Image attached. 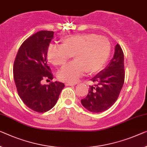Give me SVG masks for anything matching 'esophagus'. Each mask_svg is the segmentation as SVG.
I'll return each instance as SVG.
<instances>
[{"instance_id": "esophagus-1", "label": "esophagus", "mask_w": 147, "mask_h": 147, "mask_svg": "<svg viewBox=\"0 0 147 147\" xmlns=\"http://www.w3.org/2000/svg\"><path fill=\"white\" fill-rule=\"evenodd\" d=\"M77 83H66V86H74V85H76Z\"/></svg>"}]
</instances>
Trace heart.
<instances>
[{"instance_id":"b5f03b06","label":"heart","mask_w":147,"mask_h":147,"mask_svg":"<svg viewBox=\"0 0 147 147\" xmlns=\"http://www.w3.org/2000/svg\"><path fill=\"white\" fill-rule=\"evenodd\" d=\"M111 51L107 38L93 33H81L66 36L61 45H50L47 49V59L53 65H64L74 56L75 61L64 66L58 73L61 81L74 83L87 71L94 74L105 66Z\"/></svg>"}]
</instances>
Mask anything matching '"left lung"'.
Listing matches in <instances>:
<instances>
[{"instance_id":"8db88e82","label":"left lung","mask_w":147,"mask_h":147,"mask_svg":"<svg viewBox=\"0 0 147 147\" xmlns=\"http://www.w3.org/2000/svg\"><path fill=\"white\" fill-rule=\"evenodd\" d=\"M124 80L123 53L120 45L117 44L110 62L91 80L94 84L90 85L89 92L85 98L81 99V104L91 112L99 113L108 110L118 99Z\"/></svg>"}]
</instances>
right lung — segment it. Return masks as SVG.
I'll return each mask as SVG.
<instances>
[{
	"instance_id": "obj_1",
	"label": "right lung",
	"mask_w": 147,
	"mask_h": 147,
	"mask_svg": "<svg viewBox=\"0 0 147 147\" xmlns=\"http://www.w3.org/2000/svg\"><path fill=\"white\" fill-rule=\"evenodd\" d=\"M53 36V31L45 30L30 36L20 46L13 63V80L20 98L28 108L39 113L54 107L64 87V83L58 81L41 84L44 79H53L47 58Z\"/></svg>"
}]
</instances>
